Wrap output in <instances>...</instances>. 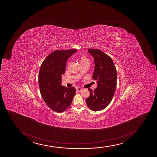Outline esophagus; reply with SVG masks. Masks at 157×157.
<instances>
[{"label":"esophagus","instance_id":"34e87169","mask_svg":"<svg viewBox=\"0 0 157 157\" xmlns=\"http://www.w3.org/2000/svg\"><path fill=\"white\" fill-rule=\"evenodd\" d=\"M76 90L78 92H81L82 90V88L81 87H77V88H76Z\"/></svg>","mask_w":157,"mask_h":157}]
</instances>
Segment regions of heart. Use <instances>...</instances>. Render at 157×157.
Listing matches in <instances>:
<instances>
[{
  "mask_svg": "<svg viewBox=\"0 0 157 157\" xmlns=\"http://www.w3.org/2000/svg\"><path fill=\"white\" fill-rule=\"evenodd\" d=\"M79 63L81 64H84V63H89V60H88V58H87L86 56H81L79 58Z\"/></svg>",
  "mask_w": 157,
  "mask_h": 157,
  "instance_id": "b5f03b06",
  "label": "heart"
}]
</instances>
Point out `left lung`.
<instances>
[{
	"mask_svg": "<svg viewBox=\"0 0 157 157\" xmlns=\"http://www.w3.org/2000/svg\"><path fill=\"white\" fill-rule=\"evenodd\" d=\"M88 52L94 59L93 79L97 81L98 86L94 90H88L90 95L87 98V106L93 111L106 108L111 102L117 85V71L110 56L98 49H88Z\"/></svg>",
	"mask_w": 157,
	"mask_h": 157,
	"instance_id": "1",
	"label": "left lung"
}]
</instances>
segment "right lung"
Here are the masks:
<instances>
[{
	"label": "right lung",
	"instance_id": "obj_1",
	"mask_svg": "<svg viewBox=\"0 0 157 157\" xmlns=\"http://www.w3.org/2000/svg\"><path fill=\"white\" fill-rule=\"evenodd\" d=\"M77 50H56L45 58L40 67L38 81L40 93L48 106L58 113L70 106L75 94L74 87L62 85L67 60Z\"/></svg>",
	"mask_w": 157,
	"mask_h": 157
}]
</instances>
